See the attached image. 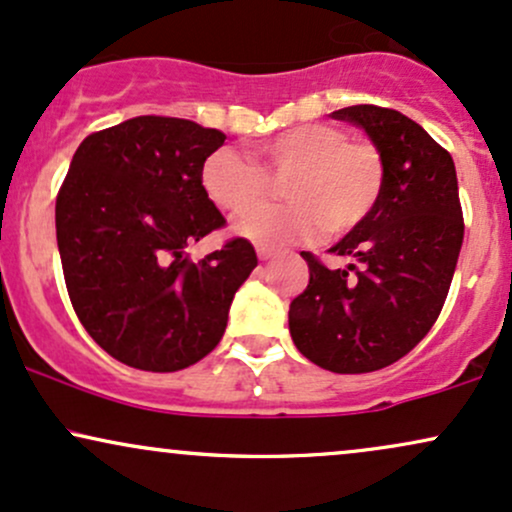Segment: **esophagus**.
Returning <instances> with one entry per match:
<instances>
[{
	"mask_svg": "<svg viewBox=\"0 0 512 512\" xmlns=\"http://www.w3.org/2000/svg\"><path fill=\"white\" fill-rule=\"evenodd\" d=\"M257 257H260L262 262H267V260H274L276 252L269 250V248H257Z\"/></svg>",
	"mask_w": 512,
	"mask_h": 512,
	"instance_id": "esophagus-1",
	"label": "esophagus"
}]
</instances>
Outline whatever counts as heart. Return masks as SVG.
<instances>
[{
  "mask_svg": "<svg viewBox=\"0 0 512 512\" xmlns=\"http://www.w3.org/2000/svg\"><path fill=\"white\" fill-rule=\"evenodd\" d=\"M267 173L286 175L281 197L286 204L252 209L236 223V233L260 248H284L327 233H344L373 211L383 192L385 168L378 149L349 142L334 125H301L255 146ZM202 187L216 207L243 214L267 192V175L233 149L214 151L202 166Z\"/></svg>",
  "mask_w": 512,
  "mask_h": 512,
  "instance_id": "heart-1",
  "label": "heart"
}]
</instances>
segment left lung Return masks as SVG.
Here are the masks:
<instances>
[{"label":"left lung","mask_w":512,"mask_h":512,"mask_svg":"<svg viewBox=\"0 0 512 512\" xmlns=\"http://www.w3.org/2000/svg\"><path fill=\"white\" fill-rule=\"evenodd\" d=\"M368 134L383 158V192L370 214L330 252H310V281L289 308L296 349L332 373H370L409 354L438 320L448 296L464 223L452 156L407 115L378 105L334 110Z\"/></svg>","instance_id":"obj_1"}]
</instances>
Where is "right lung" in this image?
I'll return each mask as SVG.
<instances>
[{
    "label": "right lung",
    "mask_w": 512,
    "mask_h": 512,
    "mask_svg": "<svg viewBox=\"0 0 512 512\" xmlns=\"http://www.w3.org/2000/svg\"><path fill=\"white\" fill-rule=\"evenodd\" d=\"M223 142L219 129L142 115L88 134L72 158L55 204L64 281L93 342L127 366L173 373L202 361L257 267L245 238L185 257L226 223L202 187Z\"/></svg>",
    "instance_id": "obj_1"
}]
</instances>
